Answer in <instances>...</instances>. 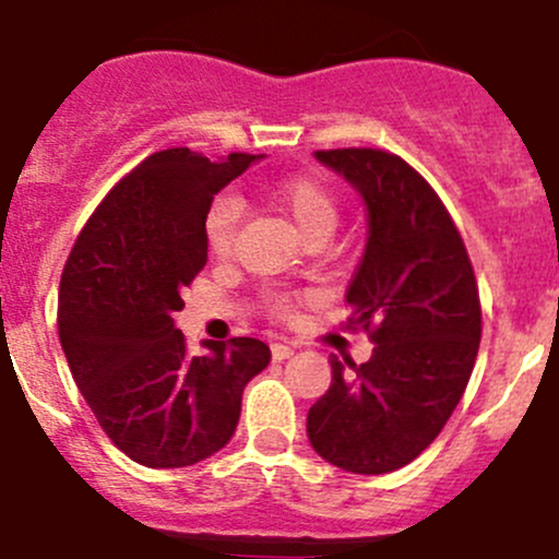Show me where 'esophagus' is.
Returning a JSON list of instances; mask_svg holds the SVG:
<instances>
[{
    "instance_id": "1",
    "label": "esophagus",
    "mask_w": 559,
    "mask_h": 559,
    "mask_svg": "<svg viewBox=\"0 0 559 559\" xmlns=\"http://www.w3.org/2000/svg\"><path fill=\"white\" fill-rule=\"evenodd\" d=\"M293 353H296V349H293L290 344H282V342L272 344V358H274V360H287Z\"/></svg>"
}]
</instances>
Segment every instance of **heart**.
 <instances>
[{
  "label": "heart",
  "mask_w": 559,
  "mask_h": 559,
  "mask_svg": "<svg viewBox=\"0 0 559 559\" xmlns=\"http://www.w3.org/2000/svg\"><path fill=\"white\" fill-rule=\"evenodd\" d=\"M269 201L293 223L304 239L331 237L338 223V201L336 195L328 191L314 177H287V180L274 182L266 188ZM241 217V204L237 195H217L210 204V212L204 217V237L206 247L215 255H228L237 237V226ZM274 309L280 314L290 312V301L277 296Z\"/></svg>",
  "instance_id": "heart-1"
}]
</instances>
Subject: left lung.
I'll return each instance as SVG.
<instances>
[{
	"mask_svg": "<svg viewBox=\"0 0 559 559\" xmlns=\"http://www.w3.org/2000/svg\"><path fill=\"white\" fill-rule=\"evenodd\" d=\"M314 158L358 191L366 250L347 287L349 325L377 344L366 364L331 355V388L309 408L312 450L349 474L412 463L452 417L474 371L481 309L450 212L399 155L368 147Z\"/></svg>",
	"mask_w": 559,
	"mask_h": 559,
	"instance_id": "8db88e82",
	"label": "left lung"
}]
</instances>
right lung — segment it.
Wrapping results in <instances>:
<instances>
[{
  "label": "right lung",
  "mask_w": 559,
  "mask_h": 559,
  "mask_svg": "<svg viewBox=\"0 0 559 559\" xmlns=\"http://www.w3.org/2000/svg\"><path fill=\"white\" fill-rule=\"evenodd\" d=\"M263 155L171 147L118 182L61 274L59 338L102 430L147 468H186L231 441L245 384L272 360L261 338L204 342L193 358L175 314L206 263L212 199Z\"/></svg>",
  "instance_id": "obj_1"
}]
</instances>
